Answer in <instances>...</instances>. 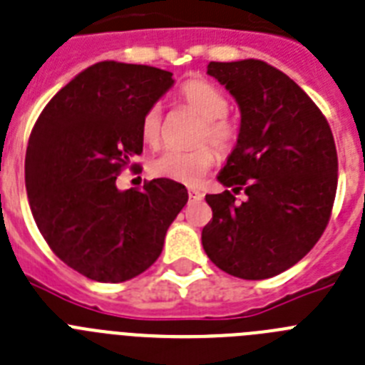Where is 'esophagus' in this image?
Wrapping results in <instances>:
<instances>
[{
	"label": "esophagus",
	"instance_id": "obj_1",
	"mask_svg": "<svg viewBox=\"0 0 365 365\" xmlns=\"http://www.w3.org/2000/svg\"><path fill=\"white\" fill-rule=\"evenodd\" d=\"M188 195L192 201H201V199H203V194H201V192L195 188H188Z\"/></svg>",
	"mask_w": 365,
	"mask_h": 365
}]
</instances>
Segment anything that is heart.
Wrapping results in <instances>:
<instances>
[{"instance_id": "obj_1", "label": "heart", "mask_w": 365, "mask_h": 365, "mask_svg": "<svg viewBox=\"0 0 365 365\" xmlns=\"http://www.w3.org/2000/svg\"><path fill=\"white\" fill-rule=\"evenodd\" d=\"M180 99L199 116L203 118V127L199 130V140H210L217 149L229 151L236 140V127L227 120L229 101L214 83L207 79H190L180 86ZM142 140L148 145H157L162 136L160 107H151L142 118L140 125ZM216 162V153L210 145H199L195 149H168L149 164L151 175L170 179L175 182L194 185L207 173Z\"/></svg>"}]
</instances>
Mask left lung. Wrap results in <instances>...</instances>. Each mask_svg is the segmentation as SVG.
Here are the masks:
<instances>
[{"mask_svg": "<svg viewBox=\"0 0 365 365\" xmlns=\"http://www.w3.org/2000/svg\"><path fill=\"white\" fill-rule=\"evenodd\" d=\"M207 73L240 108L235 149L217 173L223 194H208L212 221L205 253L238 279L262 280L297 264L322 238L338 186L331 127L304 90L258 58L210 62ZM248 197L236 204L234 194Z\"/></svg>", "mask_w": 365, "mask_h": 365, "instance_id": "left-lung-1", "label": "left lung"}]
</instances>
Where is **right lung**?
I'll return each mask as SVG.
<instances>
[{"instance_id":"add662e5","label":"right lung","mask_w":365,"mask_h":365,"mask_svg":"<svg viewBox=\"0 0 365 365\" xmlns=\"http://www.w3.org/2000/svg\"><path fill=\"white\" fill-rule=\"evenodd\" d=\"M173 73L103 61L53 96L31 133L26 188L53 253L98 282L144 273L162 253L168 227L188 201L185 185L153 179L118 190L142 153V118L173 86Z\"/></svg>"}]
</instances>
